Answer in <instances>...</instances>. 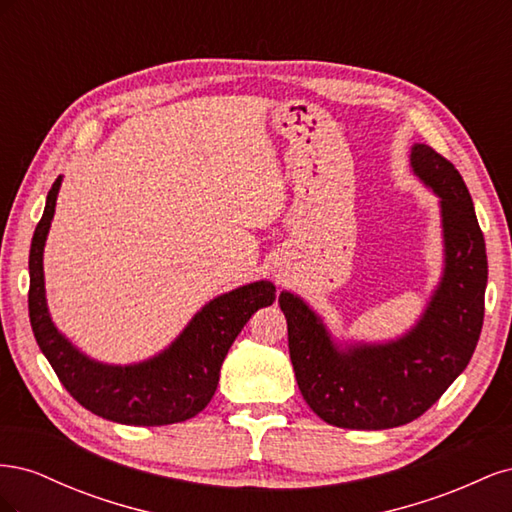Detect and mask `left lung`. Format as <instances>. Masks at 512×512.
<instances>
[{
	"label": "left lung",
	"instance_id": "obj_1",
	"mask_svg": "<svg viewBox=\"0 0 512 512\" xmlns=\"http://www.w3.org/2000/svg\"><path fill=\"white\" fill-rule=\"evenodd\" d=\"M412 168L440 196L444 275L421 322L393 344L339 350L299 297L280 294L299 391L324 423L391 429L427 412L470 363L485 318L487 252L472 196L455 164L429 145Z\"/></svg>",
	"mask_w": 512,
	"mask_h": 512
}]
</instances>
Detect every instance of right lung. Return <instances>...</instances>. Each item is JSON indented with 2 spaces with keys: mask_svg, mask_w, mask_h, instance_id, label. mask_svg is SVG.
Listing matches in <instances>:
<instances>
[{
  "mask_svg": "<svg viewBox=\"0 0 512 512\" xmlns=\"http://www.w3.org/2000/svg\"><path fill=\"white\" fill-rule=\"evenodd\" d=\"M61 177L46 196V207L29 250V322L59 382L83 408L121 425H173L203 412L220 382V367L260 307L275 301V286L254 282L213 299L192 318L177 342L153 359L128 365H102L87 359L51 322L44 299L42 252L55 213Z\"/></svg>",
  "mask_w": 512,
  "mask_h": 512,
  "instance_id": "obj_1",
  "label": "right lung"
}]
</instances>
